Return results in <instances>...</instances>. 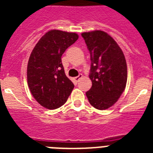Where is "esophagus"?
<instances>
[{
  "label": "esophagus",
  "mask_w": 153,
  "mask_h": 153,
  "mask_svg": "<svg viewBox=\"0 0 153 153\" xmlns=\"http://www.w3.org/2000/svg\"><path fill=\"white\" fill-rule=\"evenodd\" d=\"M83 77V75L82 74H79V76H76V77L74 78V82H76V83H77L78 81H79V79H81V78Z\"/></svg>",
  "instance_id": "1"
}]
</instances>
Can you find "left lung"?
<instances>
[{"mask_svg":"<svg viewBox=\"0 0 153 153\" xmlns=\"http://www.w3.org/2000/svg\"><path fill=\"white\" fill-rule=\"evenodd\" d=\"M90 53L89 102L97 109H106L117 102L126 88L127 66L117 43L108 33L94 30L82 33Z\"/></svg>","mask_w":153,"mask_h":153,"instance_id":"1","label":"left lung"}]
</instances>
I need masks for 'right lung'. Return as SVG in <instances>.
I'll use <instances>...</instances> for the list:
<instances>
[{"instance_id": "obj_1", "label": "right lung", "mask_w": 153, "mask_h": 153, "mask_svg": "<svg viewBox=\"0 0 153 153\" xmlns=\"http://www.w3.org/2000/svg\"><path fill=\"white\" fill-rule=\"evenodd\" d=\"M78 37L76 33L50 30L31 52L27 72L28 86L35 100L47 109L63 106L74 88L65 74L61 56Z\"/></svg>"}]
</instances>
